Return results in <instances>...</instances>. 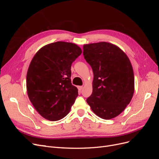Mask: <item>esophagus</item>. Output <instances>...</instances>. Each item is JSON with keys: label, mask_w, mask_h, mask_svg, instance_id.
Here are the masks:
<instances>
[{"label": "esophagus", "mask_w": 159, "mask_h": 159, "mask_svg": "<svg viewBox=\"0 0 159 159\" xmlns=\"http://www.w3.org/2000/svg\"><path fill=\"white\" fill-rule=\"evenodd\" d=\"M78 90H79V91H81V90H82L83 89V86H78Z\"/></svg>", "instance_id": "34e87169"}]
</instances>
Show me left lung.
Wrapping results in <instances>:
<instances>
[{
  "mask_svg": "<svg viewBox=\"0 0 159 159\" xmlns=\"http://www.w3.org/2000/svg\"><path fill=\"white\" fill-rule=\"evenodd\" d=\"M84 56L93 72V92L87 103L100 118L111 119L121 114L133 96L134 78L128 56L111 43L84 45Z\"/></svg>",
  "mask_w": 159,
  "mask_h": 159,
  "instance_id": "1",
  "label": "left lung"
}]
</instances>
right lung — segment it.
Instances as JSON below:
<instances>
[{"label": "right lung", "mask_w": 159, "mask_h": 159, "mask_svg": "<svg viewBox=\"0 0 159 159\" xmlns=\"http://www.w3.org/2000/svg\"><path fill=\"white\" fill-rule=\"evenodd\" d=\"M82 51L75 44L59 41L38 50L26 75L28 96L42 117L55 121L66 117L78 95L71 83V66Z\"/></svg>", "instance_id": "obj_1"}]
</instances>
